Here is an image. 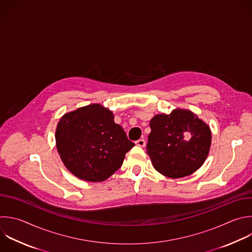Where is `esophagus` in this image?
<instances>
[{
	"mask_svg": "<svg viewBox=\"0 0 252 252\" xmlns=\"http://www.w3.org/2000/svg\"><path fill=\"white\" fill-rule=\"evenodd\" d=\"M135 144H136L137 146L144 147V146H145V144H146V142H145V140H144L143 138H140V139H138V140H136V141H135Z\"/></svg>",
	"mask_w": 252,
	"mask_h": 252,
	"instance_id": "esophagus-1",
	"label": "esophagus"
}]
</instances>
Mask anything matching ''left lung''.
<instances>
[{"instance_id": "1", "label": "left lung", "mask_w": 252, "mask_h": 252, "mask_svg": "<svg viewBox=\"0 0 252 252\" xmlns=\"http://www.w3.org/2000/svg\"><path fill=\"white\" fill-rule=\"evenodd\" d=\"M146 153L154 168L169 178H182L204 164L211 147L210 126L188 110L154 116L149 123Z\"/></svg>"}]
</instances>
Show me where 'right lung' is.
<instances>
[{"mask_svg": "<svg viewBox=\"0 0 252 252\" xmlns=\"http://www.w3.org/2000/svg\"><path fill=\"white\" fill-rule=\"evenodd\" d=\"M56 147L66 168L79 179L102 182L122 166L134 143L113 113L99 104L65 114L57 124Z\"/></svg>", "mask_w": 252, "mask_h": 252, "instance_id": "1", "label": "right lung"}]
</instances>
